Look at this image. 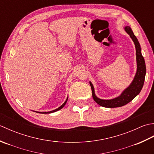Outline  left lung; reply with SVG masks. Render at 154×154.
<instances>
[{
  "label": "left lung",
  "instance_id": "left-lung-1",
  "mask_svg": "<svg viewBox=\"0 0 154 154\" xmlns=\"http://www.w3.org/2000/svg\"><path fill=\"white\" fill-rule=\"evenodd\" d=\"M125 31L129 34L135 44L136 51L137 71L132 83L124 90L119 97L110 100H103L98 98L94 94V90L93 84L89 82L92 90V96L94 100L100 106L106 108H116L126 105V104L132 101L141 91L143 83H144L145 76L146 73V68L144 58L141 53V48L138 39L134 34L132 29L129 26L125 27Z\"/></svg>",
  "mask_w": 154,
  "mask_h": 154
}]
</instances>
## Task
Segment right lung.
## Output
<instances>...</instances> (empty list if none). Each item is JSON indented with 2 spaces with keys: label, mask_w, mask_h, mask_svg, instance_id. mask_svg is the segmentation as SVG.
<instances>
[{
  "label": "right lung",
  "mask_w": 154,
  "mask_h": 154,
  "mask_svg": "<svg viewBox=\"0 0 154 154\" xmlns=\"http://www.w3.org/2000/svg\"><path fill=\"white\" fill-rule=\"evenodd\" d=\"M67 99H68V97H67V100L65 101V103L62 104L61 106H60V107L59 108H57V109H56L55 110H51V111H50V112H38V113H42V114H49V113H52V112H56V111H57V110H60V109H61L62 108H63L64 106H65V104H66V103H67Z\"/></svg>",
  "instance_id": "obj_1"
}]
</instances>
